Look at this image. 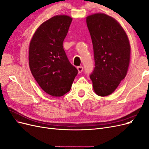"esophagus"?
Listing matches in <instances>:
<instances>
[{
  "instance_id": "obj_1",
  "label": "esophagus",
  "mask_w": 149,
  "mask_h": 149,
  "mask_svg": "<svg viewBox=\"0 0 149 149\" xmlns=\"http://www.w3.org/2000/svg\"><path fill=\"white\" fill-rule=\"evenodd\" d=\"M77 70H78V73H81V72L83 71V66H78V67H77Z\"/></svg>"
}]
</instances>
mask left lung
Masks as SVG:
<instances>
[{
	"mask_svg": "<svg viewBox=\"0 0 149 149\" xmlns=\"http://www.w3.org/2000/svg\"><path fill=\"white\" fill-rule=\"evenodd\" d=\"M86 23L95 63L89 77L96 94L106 96L115 91L127 74L130 53L129 39L118 22L104 13L87 17Z\"/></svg>",
	"mask_w": 149,
	"mask_h": 149,
	"instance_id": "left-lung-1",
	"label": "left lung"
}]
</instances>
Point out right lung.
I'll return each instance as SVG.
<instances>
[{"mask_svg":"<svg viewBox=\"0 0 149 149\" xmlns=\"http://www.w3.org/2000/svg\"><path fill=\"white\" fill-rule=\"evenodd\" d=\"M72 18L56 15L40 25L29 47V66L31 74L43 91L60 97L70 91L78 71L71 64L63 43Z\"/></svg>","mask_w":149,"mask_h":149,"instance_id":"1","label":"right lung"}]
</instances>
